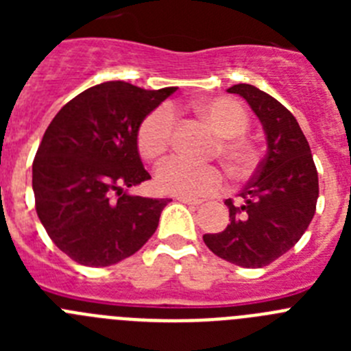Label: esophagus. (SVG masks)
Masks as SVG:
<instances>
[{
    "label": "esophagus",
    "instance_id": "34e87169",
    "mask_svg": "<svg viewBox=\"0 0 351 351\" xmlns=\"http://www.w3.org/2000/svg\"><path fill=\"white\" fill-rule=\"evenodd\" d=\"M176 200L181 204H186V206H193L198 207L202 206V200H195V198H188V197H176Z\"/></svg>",
    "mask_w": 351,
    "mask_h": 351
}]
</instances>
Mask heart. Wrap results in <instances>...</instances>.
Returning a JSON list of instances; mask_svg holds the SVG:
<instances>
[{"instance_id":"heart-1","label":"heart","mask_w":351,"mask_h":351,"mask_svg":"<svg viewBox=\"0 0 351 351\" xmlns=\"http://www.w3.org/2000/svg\"><path fill=\"white\" fill-rule=\"evenodd\" d=\"M207 125L218 138V151L235 176H247L258 161L255 144L244 135L250 116L241 101L230 96H214L195 104ZM173 132V112L167 105L154 108L142 119L137 132L138 153L145 160H158L165 153ZM158 190L178 197L198 198L218 193L225 184V176L214 165H195L182 158H169L154 173Z\"/></svg>"}]
</instances>
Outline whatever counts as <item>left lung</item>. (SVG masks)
I'll return each mask as SVG.
<instances>
[{
  "label": "left lung",
  "instance_id": "1",
  "mask_svg": "<svg viewBox=\"0 0 351 351\" xmlns=\"http://www.w3.org/2000/svg\"><path fill=\"white\" fill-rule=\"evenodd\" d=\"M228 93L243 96L267 138V154L239 193L225 200L230 223L219 234H206L214 255L239 267H265L285 255L311 223L318 200V172L299 123L285 105L250 84Z\"/></svg>",
  "mask_w": 351,
  "mask_h": 351
}]
</instances>
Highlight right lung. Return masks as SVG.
I'll return each mask as SVG.
<instances>
[{
  "mask_svg": "<svg viewBox=\"0 0 351 351\" xmlns=\"http://www.w3.org/2000/svg\"><path fill=\"white\" fill-rule=\"evenodd\" d=\"M173 91L108 80L68 101L43 133L33 161L36 214L52 243L80 265H114L156 232L170 200L128 188L151 179L138 126Z\"/></svg>",
  "mask_w": 351,
  "mask_h": 351,
  "instance_id": "add662e5",
  "label": "right lung"
}]
</instances>
